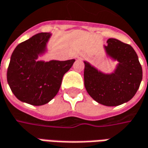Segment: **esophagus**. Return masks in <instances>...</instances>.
<instances>
[{
  "label": "esophagus",
  "mask_w": 148,
  "mask_h": 148,
  "mask_svg": "<svg viewBox=\"0 0 148 148\" xmlns=\"http://www.w3.org/2000/svg\"><path fill=\"white\" fill-rule=\"evenodd\" d=\"M82 58V54H79V55L77 56V58H78V59H81Z\"/></svg>",
  "instance_id": "esophagus-1"
}]
</instances>
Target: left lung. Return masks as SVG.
<instances>
[{
  "label": "left lung",
  "instance_id": "obj_1",
  "mask_svg": "<svg viewBox=\"0 0 148 148\" xmlns=\"http://www.w3.org/2000/svg\"><path fill=\"white\" fill-rule=\"evenodd\" d=\"M104 46L108 56L119 62L115 71L103 74L84 62V84L92 99L107 106H119L134 97L143 78L137 53L128 44L114 38Z\"/></svg>",
  "mask_w": 148,
  "mask_h": 148
}]
</instances>
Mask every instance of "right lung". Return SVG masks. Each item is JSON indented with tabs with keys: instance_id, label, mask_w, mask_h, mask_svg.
Here are the masks:
<instances>
[{
	"instance_id": "right-lung-1",
	"label": "right lung",
	"mask_w": 148,
	"mask_h": 148,
	"mask_svg": "<svg viewBox=\"0 0 148 148\" xmlns=\"http://www.w3.org/2000/svg\"><path fill=\"white\" fill-rule=\"evenodd\" d=\"M49 33H40L21 42L13 50L7 70L9 87L21 102L42 106L54 98L62 84L63 75L75 59L36 61L45 52Z\"/></svg>"
}]
</instances>
